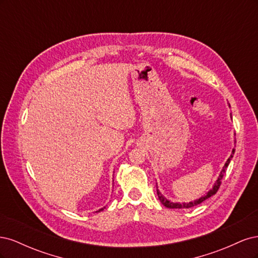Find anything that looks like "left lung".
<instances>
[{
  "label": "left lung",
  "instance_id": "8db88e82",
  "mask_svg": "<svg viewBox=\"0 0 258 258\" xmlns=\"http://www.w3.org/2000/svg\"><path fill=\"white\" fill-rule=\"evenodd\" d=\"M233 154H235V150H232V153H231V155H230V157L227 159V161H226V163H225V166H224V168H223V170H222V172H221L220 176H218L217 181L215 182V184H214V186H213V188L211 189L207 195H205L204 197H201V198L197 199L196 201L189 202V204H174V202H171V201L167 200V199H166L165 197H163L162 195L159 192V190L157 189V195H158V198H159L161 204H162L163 206H165V207H167V208H170V209H188V208H192V207L197 206V205H200L201 202H204L205 200H207V199L210 198L211 196H213V195H215V194L217 192L218 188H220V186H221V184H222V179H223L224 173L226 172V169H227V167H228V165H229V162H230V160H231V158H232Z\"/></svg>",
  "mask_w": 258,
  "mask_h": 258
}]
</instances>
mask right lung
<instances>
[{"instance_id":"add662e5","label":"right lung","mask_w":258,"mask_h":258,"mask_svg":"<svg viewBox=\"0 0 258 258\" xmlns=\"http://www.w3.org/2000/svg\"><path fill=\"white\" fill-rule=\"evenodd\" d=\"M102 210H103V209H100V210L98 211V212H100V211H102Z\"/></svg>"}]
</instances>
